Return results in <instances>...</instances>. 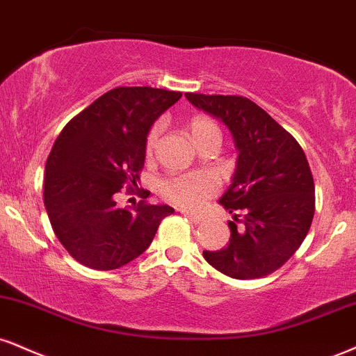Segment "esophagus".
<instances>
[{
    "label": "esophagus",
    "mask_w": 356,
    "mask_h": 356,
    "mask_svg": "<svg viewBox=\"0 0 356 356\" xmlns=\"http://www.w3.org/2000/svg\"><path fill=\"white\" fill-rule=\"evenodd\" d=\"M182 216L187 217V219H189L191 222H194V224H200V222L204 220L202 216H197V213H192L189 211H182Z\"/></svg>",
    "instance_id": "34e87169"
}]
</instances>
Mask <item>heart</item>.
<instances>
[{
  "instance_id": "heart-1",
  "label": "heart",
  "mask_w": 356,
  "mask_h": 356,
  "mask_svg": "<svg viewBox=\"0 0 356 356\" xmlns=\"http://www.w3.org/2000/svg\"><path fill=\"white\" fill-rule=\"evenodd\" d=\"M189 134L197 145L212 136H219V127L209 115L195 114L189 119ZM161 134V124H154L145 137V154L151 156ZM159 192L165 200L186 209H199L205 199L217 192V182L207 174L175 175L167 177L159 184Z\"/></svg>"
}]
</instances>
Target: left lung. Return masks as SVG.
<instances>
[{"label":"left lung","mask_w":356,"mask_h":356,"mask_svg":"<svg viewBox=\"0 0 356 356\" xmlns=\"http://www.w3.org/2000/svg\"><path fill=\"white\" fill-rule=\"evenodd\" d=\"M186 96L195 108L220 119L238 149L232 184L219 200L234 213L229 245L204 250V259L238 280L270 275L298 250L314 219L315 184L305 152L289 131L247 97Z\"/></svg>","instance_id":"left-lung-1"}]
</instances>
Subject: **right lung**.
I'll use <instances>...</instances> for the list:
<instances>
[{
  "mask_svg": "<svg viewBox=\"0 0 356 356\" xmlns=\"http://www.w3.org/2000/svg\"><path fill=\"white\" fill-rule=\"evenodd\" d=\"M182 92L134 86L114 88L64 126L54 140L44 175V207L56 237L76 262L114 270L151 245L169 205L145 202L118 209L127 186L136 192L145 159V137Z\"/></svg>",
  "mask_w": 356,
  "mask_h": 356,
  "instance_id": "1",
  "label": "right lung"
}]
</instances>
